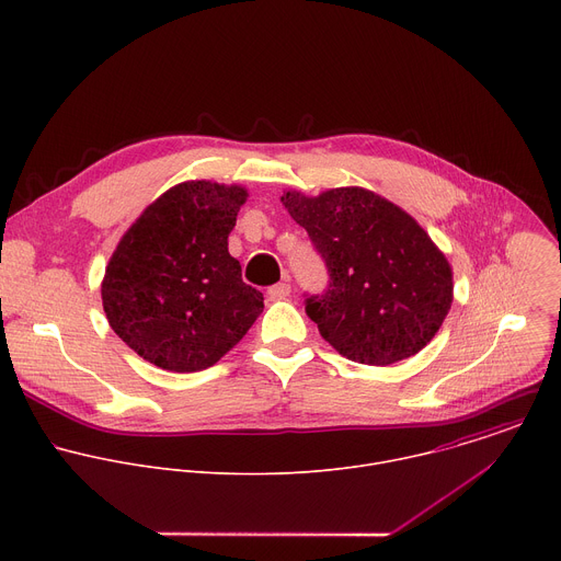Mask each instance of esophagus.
<instances>
[{"label":"esophagus","mask_w":561,"mask_h":561,"mask_svg":"<svg viewBox=\"0 0 561 561\" xmlns=\"http://www.w3.org/2000/svg\"><path fill=\"white\" fill-rule=\"evenodd\" d=\"M288 295H290V284H288V282H279V284H275V286L268 288V297H271L273 301H282V299H286Z\"/></svg>","instance_id":"esophagus-1"}]
</instances>
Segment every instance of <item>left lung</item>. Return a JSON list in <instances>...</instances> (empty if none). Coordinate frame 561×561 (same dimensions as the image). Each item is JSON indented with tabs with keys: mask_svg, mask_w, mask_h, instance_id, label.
<instances>
[{
	"mask_svg": "<svg viewBox=\"0 0 561 561\" xmlns=\"http://www.w3.org/2000/svg\"><path fill=\"white\" fill-rule=\"evenodd\" d=\"M282 204L329 266V290L308 297L306 312L340 355L388 366L435 337L453 304V268L415 217L362 186L284 191Z\"/></svg>",
	"mask_w": 561,
	"mask_h": 561,
	"instance_id": "obj_1",
	"label": "left lung"
}]
</instances>
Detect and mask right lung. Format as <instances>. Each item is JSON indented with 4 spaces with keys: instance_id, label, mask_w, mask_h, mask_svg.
I'll return each mask as SVG.
<instances>
[{
    "instance_id": "1",
    "label": "right lung",
    "mask_w": 561,
    "mask_h": 561,
    "mask_svg": "<svg viewBox=\"0 0 561 561\" xmlns=\"http://www.w3.org/2000/svg\"><path fill=\"white\" fill-rule=\"evenodd\" d=\"M249 191L191 180L148 204L122 234L104 279L111 329L141 359L173 373L217 364L264 310L242 282L228 234Z\"/></svg>"
}]
</instances>
